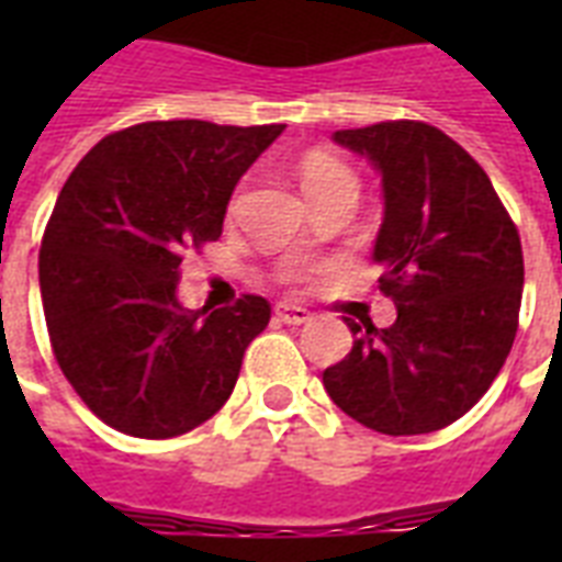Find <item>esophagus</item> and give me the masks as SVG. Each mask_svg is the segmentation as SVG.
<instances>
[{
	"label": "esophagus",
	"mask_w": 562,
	"mask_h": 562,
	"mask_svg": "<svg viewBox=\"0 0 562 562\" xmlns=\"http://www.w3.org/2000/svg\"><path fill=\"white\" fill-rule=\"evenodd\" d=\"M277 317H280L282 324L303 326L312 321V312L303 306H294V303H277Z\"/></svg>",
	"instance_id": "1"
}]
</instances>
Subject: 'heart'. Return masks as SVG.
Wrapping results in <instances>:
<instances>
[{
	"label": "heart",
	"instance_id": "obj_1",
	"mask_svg": "<svg viewBox=\"0 0 562 562\" xmlns=\"http://www.w3.org/2000/svg\"><path fill=\"white\" fill-rule=\"evenodd\" d=\"M300 183H303L306 198L321 192H335V189H350V192L359 194V178L329 154H308L303 166H300Z\"/></svg>",
	"mask_w": 562,
	"mask_h": 562
}]
</instances>
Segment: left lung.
<instances>
[{"label":"left lung","mask_w":562,"mask_h":562,"mask_svg":"<svg viewBox=\"0 0 562 562\" xmlns=\"http://www.w3.org/2000/svg\"><path fill=\"white\" fill-rule=\"evenodd\" d=\"M333 139L379 171L373 245L396 321L356 324L350 356L324 370L338 408L382 435H428L487 393L514 347L522 245L479 162L426 122H379Z\"/></svg>","instance_id":"1"}]
</instances>
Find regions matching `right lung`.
I'll list each match as a JSON object with an SVG mask.
<instances>
[{
  "label": "right lung",
  "mask_w": 562,
  "mask_h": 562,
  "mask_svg": "<svg viewBox=\"0 0 562 562\" xmlns=\"http://www.w3.org/2000/svg\"><path fill=\"white\" fill-rule=\"evenodd\" d=\"M285 125L145 122L104 136L57 194L40 247L55 359L95 417L134 437L192 431L229 400L265 297L183 308V250L215 241L233 189Z\"/></svg>",
  "instance_id": "1"
}]
</instances>
